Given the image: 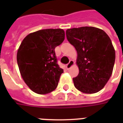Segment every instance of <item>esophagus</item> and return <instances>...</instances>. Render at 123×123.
Returning <instances> with one entry per match:
<instances>
[{
    "label": "esophagus",
    "mask_w": 123,
    "mask_h": 123,
    "mask_svg": "<svg viewBox=\"0 0 123 123\" xmlns=\"http://www.w3.org/2000/svg\"><path fill=\"white\" fill-rule=\"evenodd\" d=\"M74 64H75L74 61H72V60H71V61L69 62V63L67 65H66V68H67L68 69H69L73 65H74Z\"/></svg>",
    "instance_id": "1"
}]
</instances>
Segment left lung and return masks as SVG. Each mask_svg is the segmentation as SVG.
<instances>
[{
	"label": "left lung",
	"mask_w": 123,
	"mask_h": 123,
	"mask_svg": "<svg viewBox=\"0 0 123 123\" xmlns=\"http://www.w3.org/2000/svg\"><path fill=\"white\" fill-rule=\"evenodd\" d=\"M66 34L78 54L79 73L73 79L74 86L84 93L99 91L111 78L114 65L116 53L110 37L94 27L69 29Z\"/></svg>",
	"instance_id": "1"
}]
</instances>
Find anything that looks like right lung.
Listing matches in <instances>:
<instances>
[{"label": "right lung", "instance_id": "1", "mask_svg": "<svg viewBox=\"0 0 123 123\" xmlns=\"http://www.w3.org/2000/svg\"><path fill=\"white\" fill-rule=\"evenodd\" d=\"M65 37L61 29H43L29 34L17 52V63L24 82L34 92L45 94L57 87L63 69L57 64L55 48Z\"/></svg>", "mask_w": 123, "mask_h": 123}]
</instances>
